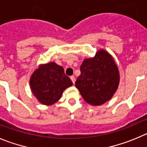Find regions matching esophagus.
<instances>
[{
    "label": "esophagus",
    "mask_w": 147,
    "mask_h": 147,
    "mask_svg": "<svg viewBox=\"0 0 147 147\" xmlns=\"http://www.w3.org/2000/svg\"><path fill=\"white\" fill-rule=\"evenodd\" d=\"M70 79H71V80H72V83H73V84H75V77L71 76Z\"/></svg>",
    "instance_id": "1"
}]
</instances>
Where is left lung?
Returning a JSON list of instances; mask_svg holds the SVG:
<instances>
[{
	"label": "left lung",
	"mask_w": 147,
	"mask_h": 147,
	"mask_svg": "<svg viewBox=\"0 0 147 147\" xmlns=\"http://www.w3.org/2000/svg\"><path fill=\"white\" fill-rule=\"evenodd\" d=\"M75 86L83 99L94 106L109 101L117 90L120 75L113 59L107 51H98L94 58L86 59L80 67Z\"/></svg>",
	"instance_id": "8db88e82"
}]
</instances>
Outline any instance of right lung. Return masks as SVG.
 I'll use <instances>...</instances> for the list:
<instances>
[{
	"label": "right lung",
	"instance_id": "add662e5",
	"mask_svg": "<svg viewBox=\"0 0 147 147\" xmlns=\"http://www.w3.org/2000/svg\"><path fill=\"white\" fill-rule=\"evenodd\" d=\"M32 94L42 105H51L61 98L72 82L64 74V68L54 62L42 64L30 78Z\"/></svg>",
	"mask_w": 147,
	"mask_h": 147
}]
</instances>
